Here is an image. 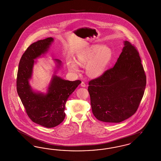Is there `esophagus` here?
Returning <instances> with one entry per match:
<instances>
[{
    "label": "esophagus",
    "mask_w": 161,
    "mask_h": 161,
    "mask_svg": "<svg viewBox=\"0 0 161 161\" xmlns=\"http://www.w3.org/2000/svg\"><path fill=\"white\" fill-rule=\"evenodd\" d=\"M81 86L83 87H86V84H85L84 81H82L81 83Z\"/></svg>",
    "instance_id": "34e87169"
}]
</instances>
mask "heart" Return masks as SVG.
Masks as SVG:
<instances>
[{
	"instance_id": "1",
	"label": "heart",
	"mask_w": 161,
	"mask_h": 161,
	"mask_svg": "<svg viewBox=\"0 0 161 161\" xmlns=\"http://www.w3.org/2000/svg\"><path fill=\"white\" fill-rule=\"evenodd\" d=\"M112 58V52L108 46L93 45L77 54L75 61H68V67L70 72H78V66L86 65L87 75L91 78L102 75Z\"/></svg>"
}]
</instances>
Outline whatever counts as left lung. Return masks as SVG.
Instances as JSON below:
<instances>
[{"mask_svg":"<svg viewBox=\"0 0 161 161\" xmlns=\"http://www.w3.org/2000/svg\"><path fill=\"white\" fill-rule=\"evenodd\" d=\"M115 66L89 83L92 113L101 121L118 123L134 115L146 89V75L139 53L129 42Z\"/></svg>","mask_w":161,"mask_h":161,"instance_id":"8db88e82","label":"left lung"}]
</instances>
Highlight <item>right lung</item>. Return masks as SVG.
<instances>
[{"label": "right lung", "mask_w": 161, "mask_h": 161, "mask_svg": "<svg viewBox=\"0 0 161 161\" xmlns=\"http://www.w3.org/2000/svg\"><path fill=\"white\" fill-rule=\"evenodd\" d=\"M53 42L54 38L48 37L31 44L21 57L17 77V91L27 115L32 121L47 128L54 127L63 122L66 116V103L81 83L80 80H65L55 75L62 63L58 59H54L57 69L46 93L36 92L32 89L30 80L34 60L46 53Z\"/></svg>", "instance_id": "obj_1"}]
</instances>
